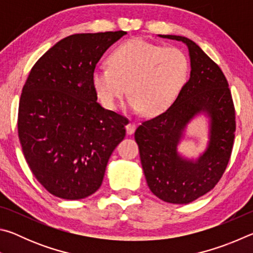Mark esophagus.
Returning <instances> with one entry per match:
<instances>
[{"instance_id":"obj_1","label":"esophagus","mask_w":253,"mask_h":253,"mask_svg":"<svg viewBox=\"0 0 253 253\" xmlns=\"http://www.w3.org/2000/svg\"><path fill=\"white\" fill-rule=\"evenodd\" d=\"M135 129H136V125H135L134 122H129V123H128L127 125H126V131H127L128 135L134 134Z\"/></svg>"}]
</instances>
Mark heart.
<instances>
[{
	"mask_svg": "<svg viewBox=\"0 0 253 253\" xmlns=\"http://www.w3.org/2000/svg\"><path fill=\"white\" fill-rule=\"evenodd\" d=\"M108 63L109 67L92 72V84L100 100L108 108H116L128 84L131 93L128 105L147 116H157L173 105L190 72L188 58L181 49L163 48L143 39L117 46Z\"/></svg>",
	"mask_w": 253,
	"mask_h": 253,
	"instance_id": "b5f03b06",
	"label": "heart"
}]
</instances>
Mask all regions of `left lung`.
<instances>
[{
    "label": "left lung",
    "instance_id": "8db88e82",
    "mask_svg": "<svg viewBox=\"0 0 253 253\" xmlns=\"http://www.w3.org/2000/svg\"><path fill=\"white\" fill-rule=\"evenodd\" d=\"M158 37L186 44L190 79L165 113L137 127L135 140L153 194L164 202L187 204L211 191L224 173L233 147L234 105L223 72L195 42L181 36ZM201 113L210 119L209 144L198 160H187L177 146L187 124Z\"/></svg>",
    "mask_w": 253,
    "mask_h": 253
}]
</instances>
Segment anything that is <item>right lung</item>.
<instances>
[{"instance_id": "add662e5", "label": "right lung", "mask_w": 253, "mask_h": 253, "mask_svg": "<svg viewBox=\"0 0 253 253\" xmlns=\"http://www.w3.org/2000/svg\"><path fill=\"white\" fill-rule=\"evenodd\" d=\"M125 31L78 33L57 42L30 71L18 131L30 169L54 196L80 200L100 187L127 118L97 102L92 72Z\"/></svg>"}]
</instances>
